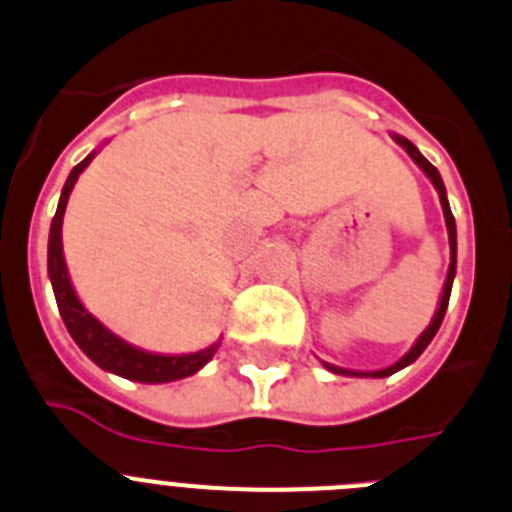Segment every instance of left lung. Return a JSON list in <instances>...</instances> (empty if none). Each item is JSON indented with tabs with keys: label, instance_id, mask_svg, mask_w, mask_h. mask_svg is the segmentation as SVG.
Listing matches in <instances>:
<instances>
[{
	"label": "left lung",
	"instance_id": "8db88e82",
	"mask_svg": "<svg viewBox=\"0 0 512 512\" xmlns=\"http://www.w3.org/2000/svg\"><path fill=\"white\" fill-rule=\"evenodd\" d=\"M396 141H399V146L407 148V154L412 156V159L417 161L419 166H422L424 174H427L429 179H432V184L437 186V191H439V202H442V212H444V222H447V232H450V250H452L450 272H447V283H444L442 300H439V308H437V313H434L432 323H429L427 331H424L422 336H419V341L414 343V348H412V351L407 353V356L401 358V361H396L394 366H389V369H384V371H374V374H361V371L336 369V366L326 364V369H331L333 374H346V376H379V379H384V376H391V374H394V371H399V369H404V366H409V364H412V361H417V358L422 356V351H424V348L429 346V341H432V338H434V333L439 331V326H442V321H444V313H447V303H450L452 280H455V267H457V260H455V257H457V229H455V217H452L450 204H447V197H444V184H442V179H439V171L434 169V166L429 164V161L424 159L422 154H419L417 146H414L412 141H407V138H401V136H396Z\"/></svg>",
	"mask_w": 512,
	"mask_h": 512
}]
</instances>
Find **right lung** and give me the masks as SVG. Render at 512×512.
Returning <instances> with one entry per match:
<instances>
[{"instance_id":"1","label":"right lung","mask_w":512,"mask_h":512,"mask_svg":"<svg viewBox=\"0 0 512 512\" xmlns=\"http://www.w3.org/2000/svg\"><path fill=\"white\" fill-rule=\"evenodd\" d=\"M90 161H93V154L70 171L65 189L60 194L57 212L52 217L50 245H47V272H50V283L52 290H55L57 308H60L65 328H68L73 341L83 348V353L93 364H98L105 371H113V374L123 376V379L143 381V384H164V381L191 376L214 356L217 346H209L207 351L189 353V356H156V353L138 351V348L128 346L121 338L113 336L111 331H105L93 315L80 305L78 295H75L73 285H70L68 267H65V257H62V214H65V207H68V197L75 181H78L80 171Z\"/></svg>"}]
</instances>
